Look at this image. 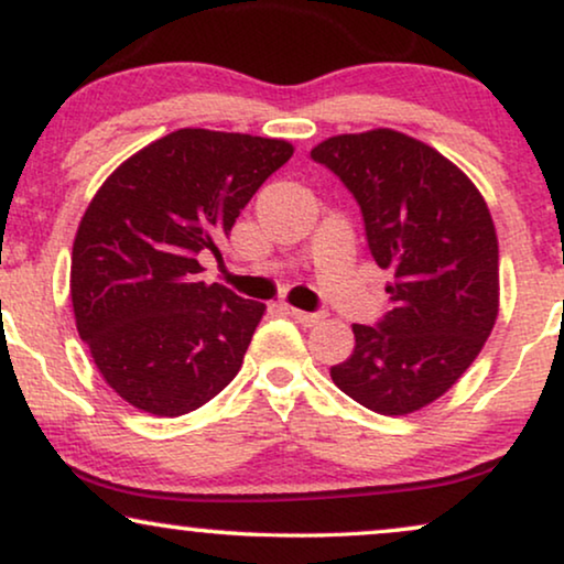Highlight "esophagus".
Listing matches in <instances>:
<instances>
[{
  "label": "esophagus",
  "instance_id": "1",
  "mask_svg": "<svg viewBox=\"0 0 564 564\" xmlns=\"http://www.w3.org/2000/svg\"><path fill=\"white\" fill-rule=\"evenodd\" d=\"M288 313L297 323H303V326H318V323L323 321V313H305V311H297V307H288Z\"/></svg>",
  "mask_w": 564,
  "mask_h": 564
}]
</instances>
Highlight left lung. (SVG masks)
<instances>
[{"label":"left lung","instance_id":"8db88e82","mask_svg":"<svg viewBox=\"0 0 564 564\" xmlns=\"http://www.w3.org/2000/svg\"><path fill=\"white\" fill-rule=\"evenodd\" d=\"M361 207L377 264L392 269L377 326L354 323V354L330 380L359 405L405 415L442 398L498 318V236L469 176L390 128L346 133L311 151Z\"/></svg>","mask_w":564,"mask_h":564}]
</instances>
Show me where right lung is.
<instances>
[{
    "mask_svg": "<svg viewBox=\"0 0 564 564\" xmlns=\"http://www.w3.org/2000/svg\"><path fill=\"white\" fill-rule=\"evenodd\" d=\"M292 143L174 130L107 176L72 251L76 330L105 382L138 411H197L238 375L267 305L199 282Z\"/></svg>",
    "mask_w": 564,
    "mask_h": 564,
    "instance_id": "add662e5",
    "label": "right lung"
}]
</instances>
